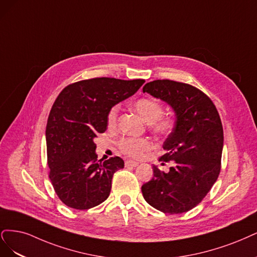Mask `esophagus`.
I'll use <instances>...</instances> for the list:
<instances>
[{"instance_id": "obj_1", "label": "esophagus", "mask_w": 257, "mask_h": 257, "mask_svg": "<svg viewBox=\"0 0 257 257\" xmlns=\"http://www.w3.org/2000/svg\"><path fill=\"white\" fill-rule=\"evenodd\" d=\"M138 165H139V162H137V161H132V160L125 161V167H127V168H129V167L136 168V167H138Z\"/></svg>"}]
</instances>
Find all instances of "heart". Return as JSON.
<instances>
[{
  "mask_svg": "<svg viewBox=\"0 0 257 257\" xmlns=\"http://www.w3.org/2000/svg\"><path fill=\"white\" fill-rule=\"evenodd\" d=\"M134 109L146 122H150L152 131L155 135L165 137L169 136L175 126V120L170 115H162L163 106L151 97H143L136 100L132 104ZM118 106L113 105L106 116L107 127L113 128L116 125ZM119 151L132 158H140L152 148V143L144 138H123L118 142Z\"/></svg>",
  "mask_w": 257,
  "mask_h": 257,
  "instance_id": "1",
  "label": "heart"
}]
</instances>
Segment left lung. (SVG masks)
Here are the masks:
<instances>
[{
  "instance_id": "left-lung-1",
  "label": "left lung",
  "mask_w": 257,
  "mask_h": 257,
  "mask_svg": "<svg viewBox=\"0 0 257 257\" xmlns=\"http://www.w3.org/2000/svg\"><path fill=\"white\" fill-rule=\"evenodd\" d=\"M143 92L175 111L173 131L163 143L159 161H173L164 173L154 165V177L142 186L145 201L164 213H183L202 202L221 170L223 127L211 99L183 82L155 80Z\"/></svg>"
}]
</instances>
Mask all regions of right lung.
Wrapping results in <instances>:
<instances>
[{
	"instance_id": "1",
	"label": "right lung",
	"mask_w": 257,
	"mask_h": 257,
	"mask_svg": "<svg viewBox=\"0 0 257 257\" xmlns=\"http://www.w3.org/2000/svg\"><path fill=\"white\" fill-rule=\"evenodd\" d=\"M145 80L93 78L74 82L57 96L49 114L46 141L49 177L60 200L79 210L93 208L110 195L119 157L97 160L95 138L106 130L116 103L134 95Z\"/></svg>"
}]
</instances>
